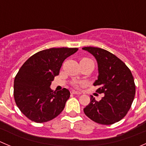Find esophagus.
I'll return each instance as SVG.
<instances>
[{"label": "esophagus", "mask_w": 146, "mask_h": 146, "mask_svg": "<svg viewBox=\"0 0 146 146\" xmlns=\"http://www.w3.org/2000/svg\"><path fill=\"white\" fill-rule=\"evenodd\" d=\"M70 93L71 94H76V95H80V92H78V91H76V90H71L70 91Z\"/></svg>", "instance_id": "1"}]
</instances>
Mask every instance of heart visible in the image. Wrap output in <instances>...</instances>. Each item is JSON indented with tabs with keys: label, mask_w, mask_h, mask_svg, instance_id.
I'll return each mask as SVG.
<instances>
[{
	"label": "heart",
	"mask_w": 146,
	"mask_h": 146,
	"mask_svg": "<svg viewBox=\"0 0 146 146\" xmlns=\"http://www.w3.org/2000/svg\"><path fill=\"white\" fill-rule=\"evenodd\" d=\"M74 85H75V86H77V83H75Z\"/></svg>",
	"instance_id": "heart-1"
}]
</instances>
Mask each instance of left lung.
Returning a JSON list of instances; mask_svg holds the SVG:
<instances>
[{"instance_id":"1","label":"left lung","mask_w":146,"mask_h":146,"mask_svg":"<svg viewBox=\"0 0 146 146\" xmlns=\"http://www.w3.org/2000/svg\"><path fill=\"white\" fill-rule=\"evenodd\" d=\"M82 49L90 53L98 62L99 74L93 85L100 87L96 92L104 94L100 101L91 95L84 113L100 124L118 122L126 116L134 100L136 85L131 72L121 60L107 50L92 46Z\"/></svg>"}]
</instances>
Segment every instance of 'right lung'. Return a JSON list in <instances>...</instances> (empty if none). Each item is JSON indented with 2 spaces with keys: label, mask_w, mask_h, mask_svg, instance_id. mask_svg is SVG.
I'll return each mask as SVG.
<instances>
[{
  "label": "right lung",
  "mask_w": 146,
  "mask_h": 146,
  "mask_svg": "<svg viewBox=\"0 0 146 146\" xmlns=\"http://www.w3.org/2000/svg\"><path fill=\"white\" fill-rule=\"evenodd\" d=\"M78 50L64 47L42 50L28 58L20 68L14 80L15 101L31 121H48L64 110L70 92L66 88L53 92L50 85L59 74L64 60Z\"/></svg>",
  "instance_id": "add662e5"
}]
</instances>
